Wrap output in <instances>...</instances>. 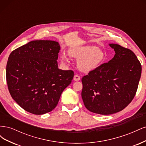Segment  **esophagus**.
Listing matches in <instances>:
<instances>
[{
  "instance_id": "obj_1",
  "label": "esophagus",
  "mask_w": 146,
  "mask_h": 146,
  "mask_svg": "<svg viewBox=\"0 0 146 146\" xmlns=\"http://www.w3.org/2000/svg\"><path fill=\"white\" fill-rule=\"evenodd\" d=\"M74 80L75 81H79V80H80V77L78 75H77V74L75 75L74 77Z\"/></svg>"
}]
</instances>
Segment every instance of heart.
<instances>
[{
    "label": "heart",
    "instance_id": "b5f03b06",
    "mask_svg": "<svg viewBox=\"0 0 146 146\" xmlns=\"http://www.w3.org/2000/svg\"><path fill=\"white\" fill-rule=\"evenodd\" d=\"M68 53L70 56L78 60V68L85 72H89L98 68L105 59L104 52L94 46L71 47ZM61 60L63 63L68 61L67 55L64 53L61 54Z\"/></svg>",
    "mask_w": 146,
    "mask_h": 146
}]
</instances>
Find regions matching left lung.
Masks as SVG:
<instances>
[{
  "label": "left lung",
  "mask_w": 146,
  "mask_h": 146,
  "mask_svg": "<svg viewBox=\"0 0 146 146\" xmlns=\"http://www.w3.org/2000/svg\"><path fill=\"white\" fill-rule=\"evenodd\" d=\"M116 54L82 78V98L91 112L108 115L122 111L136 93L141 64L131 50L110 44Z\"/></svg>",
  "instance_id": "1"
}]
</instances>
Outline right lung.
<instances>
[{
	"instance_id": "add662e5",
	"label": "right lung",
	"mask_w": 146,
	"mask_h": 146,
	"mask_svg": "<svg viewBox=\"0 0 146 146\" xmlns=\"http://www.w3.org/2000/svg\"><path fill=\"white\" fill-rule=\"evenodd\" d=\"M60 50L58 42L33 41L14 50L8 57V90L25 111L37 115L52 111L62 92L71 83L73 70L58 68Z\"/></svg>"
}]
</instances>
